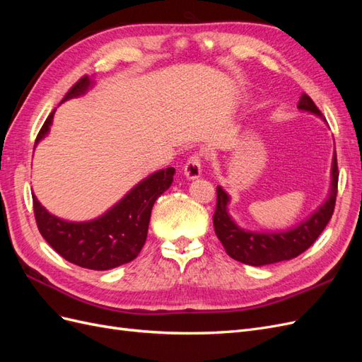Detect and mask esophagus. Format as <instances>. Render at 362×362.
Here are the masks:
<instances>
[{
    "mask_svg": "<svg viewBox=\"0 0 362 362\" xmlns=\"http://www.w3.org/2000/svg\"><path fill=\"white\" fill-rule=\"evenodd\" d=\"M202 173V157L201 154H194L189 157V160L184 164V175L189 180L199 178Z\"/></svg>",
    "mask_w": 362,
    "mask_h": 362,
    "instance_id": "34e87169",
    "label": "esophagus"
}]
</instances>
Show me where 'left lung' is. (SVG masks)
Segmentation results:
<instances>
[{
	"instance_id": "1",
	"label": "left lung",
	"mask_w": 362,
	"mask_h": 362,
	"mask_svg": "<svg viewBox=\"0 0 362 362\" xmlns=\"http://www.w3.org/2000/svg\"><path fill=\"white\" fill-rule=\"evenodd\" d=\"M298 108L322 116L311 98L302 93ZM338 190V166L337 154L332 161V184L331 193L326 202L317 210L308 221L298 225L286 233H250L238 228L226 211L229 196L222 187H217V204L213 214V223L217 238L221 240L226 254L249 266H264L273 262L287 261L300 255L322 234L327 222L331 221L335 208Z\"/></svg>"
}]
</instances>
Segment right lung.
I'll return each instance as SVG.
<instances>
[{
  "mask_svg": "<svg viewBox=\"0 0 362 362\" xmlns=\"http://www.w3.org/2000/svg\"><path fill=\"white\" fill-rule=\"evenodd\" d=\"M89 86V76H81L63 100L84 93ZM52 116L54 112L42 125L36 145L48 134ZM173 173V168L152 173L104 216L83 223L66 222L49 214L33 194V210L39 231L48 245L72 264L92 270H108L125 264L133 261L144 247L152 206L158 196L170 187Z\"/></svg>",
  "mask_w": 362,
  "mask_h": 362,
  "instance_id": "1",
  "label": "right lung"
}]
</instances>
